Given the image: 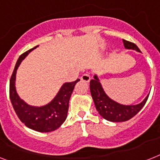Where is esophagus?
Instances as JSON below:
<instances>
[{"label": "esophagus", "instance_id": "obj_1", "mask_svg": "<svg viewBox=\"0 0 160 160\" xmlns=\"http://www.w3.org/2000/svg\"><path fill=\"white\" fill-rule=\"evenodd\" d=\"M80 80L82 81H84V82L89 83V80H90V76L89 74H84L81 77H80Z\"/></svg>", "mask_w": 160, "mask_h": 160}]
</instances>
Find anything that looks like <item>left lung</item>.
Segmentation results:
<instances>
[{
  "label": "left lung",
  "mask_w": 160,
  "mask_h": 160,
  "mask_svg": "<svg viewBox=\"0 0 160 160\" xmlns=\"http://www.w3.org/2000/svg\"><path fill=\"white\" fill-rule=\"evenodd\" d=\"M122 42L126 49L135 50L138 52H141V50L138 48V47L133 42H128L124 39H122ZM89 88H90V93L93 102L98 112L100 114L102 118L112 122H126L133 118L144 107V105L147 101L148 97L150 95L149 93L144 98V100L138 104H121L119 102L112 100L107 95L101 84L99 78L96 74L93 76V80H90Z\"/></svg>",
  "instance_id": "8db88e82"
}]
</instances>
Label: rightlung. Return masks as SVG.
Masks as SVG:
<instances>
[{
  "label": "right lung",
  "mask_w": 160,
  "mask_h": 160,
  "mask_svg": "<svg viewBox=\"0 0 160 160\" xmlns=\"http://www.w3.org/2000/svg\"><path fill=\"white\" fill-rule=\"evenodd\" d=\"M38 47L23 53L17 61L10 80V98L17 116L26 127L36 132H50L59 128L67 119L70 98L74 87L80 80L64 83L55 97L47 104L42 106L28 104L20 98L16 91V72L22 61Z\"/></svg>",
  "instance_id": "add662e5"
}]
</instances>
